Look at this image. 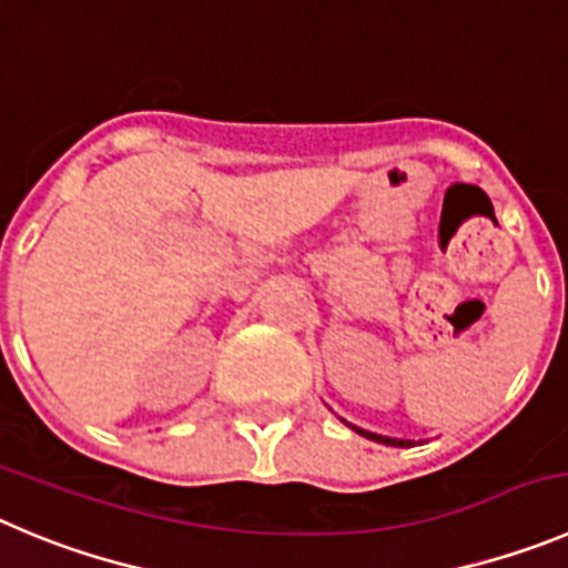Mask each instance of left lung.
I'll return each instance as SVG.
<instances>
[{"label": "left lung", "mask_w": 568, "mask_h": 568, "mask_svg": "<svg viewBox=\"0 0 568 568\" xmlns=\"http://www.w3.org/2000/svg\"><path fill=\"white\" fill-rule=\"evenodd\" d=\"M356 428V426H353ZM362 437L367 439H375V443H384V445H397V448H412L415 445V439H395V437H381V434H373V432H364V428H356Z\"/></svg>", "instance_id": "8db88e82"}]
</instances>
